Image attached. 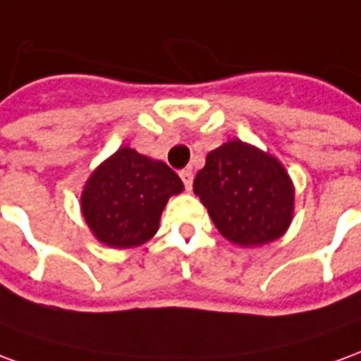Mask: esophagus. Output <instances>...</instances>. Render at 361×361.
<instances>
[{"mask_svg":"<svg viewBox=\"0 0 361 361\" xmlns=\"http://www.w3.org/2000/svg\"><path fill=\"white\" fill-rule=\"evenodd\" d=\"M180 178H183V183H185L186 190H192V171L190 169H185V171H180Z\"/></svg>","mask_w":361,"mask_h":361,"instance_id":"obj_1","label":"esophagus"}]
</instances>
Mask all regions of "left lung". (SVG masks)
<instances>
[{"label":"left lung","mask_w":361,"mask_h":361,"mask_svg":"<svg viewBox=\"0 0 361 361\" xmlns=\"http://www.w3.org/2000/svg\"><path fill=\"white\" fill-rule=\"evenodd\" d=\"M194 194L217 231L239 247L280 239L293 219L295 188L274 155L229 140L208 153L194 178Z\"/></svg>","instance_id":"8db88e82"}]
</instances>
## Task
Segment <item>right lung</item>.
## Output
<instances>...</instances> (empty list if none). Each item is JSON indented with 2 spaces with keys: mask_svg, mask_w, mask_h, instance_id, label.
<instances>
[{
  "mask_svg": "<svg viewBox=\"0 0 361 361\" xmlns=\"http://www.w3.org/2000/svg\"><path fill=\"white\" fill-rule=\"evenodd\" d=\"M185 190L167 163L120 147L87 178L81 214L97 241L132 249L152 239L171 196Z\"/></svg>",
  "mask_w": 361,
  "mask_h": 361,
  "instance_id": "obj_1",
  "label": "right lung"
}]
</instances>
